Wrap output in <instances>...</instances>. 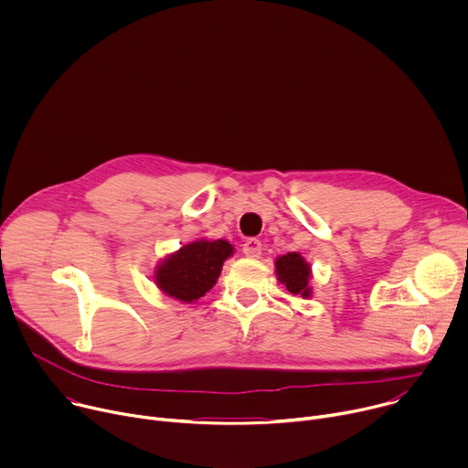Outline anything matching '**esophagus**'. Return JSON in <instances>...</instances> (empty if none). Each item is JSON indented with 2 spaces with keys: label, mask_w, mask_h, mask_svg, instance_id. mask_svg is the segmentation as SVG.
I'll use <instances>...</instances> for the list:
<instances>
[{
  "label": "esophagus",
  "mask_w": 468,
  "mask_h": 468,
  "mask_svg": "<svg viewBox=\"0 0 468 468\" xmlns=\"http://www.w3.org/2000/svg\"><path fill=\"white\" fill-rule=\"evenodd\" d=\"M261 250H262V244L259 239H248L242 246V251L246 257H251V259H257L261 255Z\"/></svg>",
  "instance_id": "34e87169"
}]
</instances>
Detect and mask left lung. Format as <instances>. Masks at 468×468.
<instances>
[{
  "instance_id": "obj_1",
  "label": "left lung",
  "mask_w": 468,
  "mask_h": 468,
  "mask_svg": "<svg viewBox=\"0 0 468 468\" xmlns=\"http://www.w3.org/2000/svg\"><path fill=\"white\" fill-rule=\"evenodd\" d=\"M276 271H278V280L285 283L287 291L291 294H302L309 296V264L303 261V257L296 251L287 253L276 261Z\"/></svg>"
}]
</instances>
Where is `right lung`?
Segmentation results:
<instances>
[{"mask_svg":"<svg viewBox=\"0 0 468 468\" xmlns=\"http://www.w3.org/2000/svg\"><path fill=\"white\" fill-rule=\"evenodd\" d=\"M233 246L222 239L196 240L170 255L155 272L157 287L181 302L202 298L217 283Z\"/></svg>","mask_w":468,"mask_h":468,"instance_id":"1","label":"right lung"}]
</instances>
